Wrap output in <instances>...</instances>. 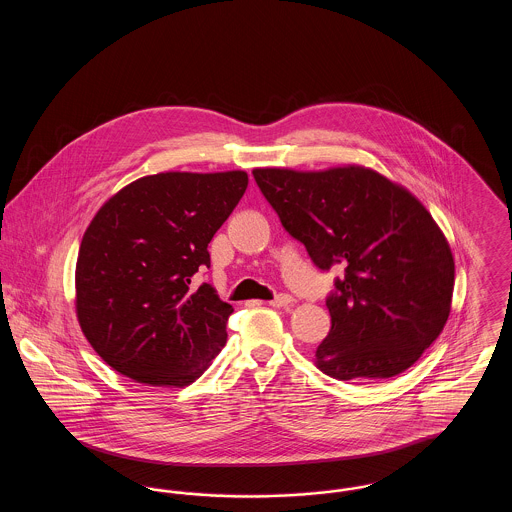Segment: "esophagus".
Masks as SVG:
<instances>
[{"label": "esophagus", "instance_id": "1", "mask_svg": "<svg viewBox=\"0 0 512 512\" xmlns=\"http://www.w3.org/2000/svg\"><path fill=\"white\" fill-rule=\"evenodd\" d=\"M292 303V295H286V293H284V295H278V297H274L272 301H268V305H270V307H278V309H280V307H290Z\"/></svg>", "mask_w": 512, "mask_h": 512}]
</instances>
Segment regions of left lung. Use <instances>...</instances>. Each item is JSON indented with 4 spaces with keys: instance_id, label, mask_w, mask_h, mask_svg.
Listing matches in <instances>:
<instances>
[{
    "instance_id": "obj_1",
    "label": "left lung",
    "mask_w": 512,
    "mask_h": 512,
    "mask_svg": "<svg viewBox=\"0 0 512 512\" xmlns=\"http://www.w3.org/2000/svg\"><path fill=\"white\" fill-rule=\"evenodd\" d=\"M253 176L318 268L345 267L326 299L332 328L318 345V368L363 382L413 366L441 334L455 286L451 247L428 209L361 165L265 167Z\"/></svg>"
}]
</instances>
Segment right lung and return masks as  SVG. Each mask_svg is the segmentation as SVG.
Masks as SVG:
<instances>
[{"mask_svg": "<svg viewBox=\"0 0 512 512\" xmlns=\"http://www.w3.org/2000/svg\"><path fill=\"white\" fill-rule=\"evenodd\" d=\"M247 172H159L111 195L76 259V318L99 357L157 388L192 384L226 343L234 313L213 286L207 245L247 188Z\"/></svg>", "mask_w": 512, "mask_h": 512, "instance_id": "1", "label": "right lung"}]
</instances>
